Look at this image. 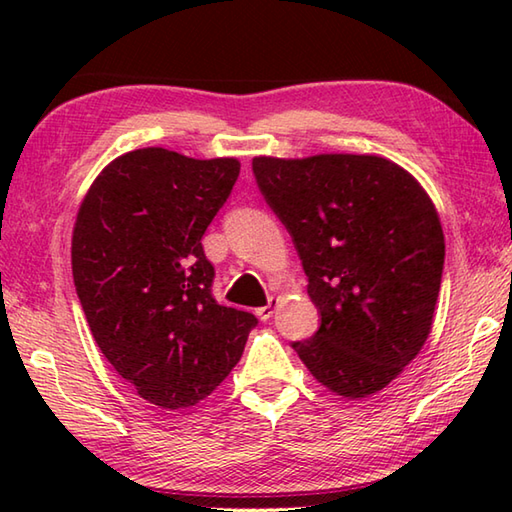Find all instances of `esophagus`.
Here are the masks:
<instances>
[{
	"mask_svg": "<svg viewBox=\"0 0 512 512\" xmlns=\"http://www.w3.org/2000/svg\"><path fill=\"white\" fill-rule=\"evenodd\" d=\"M275 310H277V301H275V299H270L264 308H259V310H257V317L262 319V321H268V319L273 317V314H275Z\"/></svg>",
	"mask_w": 512,
	"mask_h": 512,
	"instance_id": "esophagus-1",
	"label": "esophagus"
}]
</instances>
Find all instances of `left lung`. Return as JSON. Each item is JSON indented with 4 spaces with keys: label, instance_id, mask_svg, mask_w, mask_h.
Instances as JSON below:
<instances>
[{
    "label": "left lung",
    "instance_id": "8db88e82",
    "mask_svg": "<svg viewBox=\"0 0 512 512\" xmlns=\"http://www.w3.org/2000/svg\"><path fill=\"white\" fill-rule=\"evenodd\" d=\"M253 171L321 310L317 334L292 347L332 394H378L431 332L444 266L436 204L380 156H255Z\"/></svg>",
    "mask_w": 512,
    "mask_h": 512
}]
</instances>
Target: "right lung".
Returning <instances> with one entry per match:
<instances>
[{"label": "right lung", "instance_id": "right-lung-1", "mask_svg": "<svg viewBox=\"0 0 512 512\" xmlns=\"http://www.w3.org/2000/svg\"><path fill=\"white\" fill-rule=\"evenodd\" d=\"M237 176V158L134 149L96 176L76 213L72 277L94 341L162 409L211 396L257 325L213 299L202 248Z\"/></svg>", "mask_w": 512, "mask_h": 512}]
</instances>
